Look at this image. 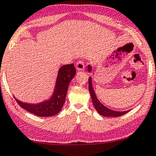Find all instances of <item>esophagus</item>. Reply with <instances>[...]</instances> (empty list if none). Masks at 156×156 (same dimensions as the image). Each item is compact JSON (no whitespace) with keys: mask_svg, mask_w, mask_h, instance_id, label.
I'll list each match as a JSON object with an SVG mask.
<instances>
[{"mask_svg":"<svg viewBox=\"0 0 156 156\" xmlns=\"http://www.w3.org/2000/svg\"><path fill=\"white\" fill-rule=\"evenodd\" d=\"M76 68L78 71L83 70V69H84V64L83 61H82V60L78 61L76 63Z\"/></svg>","mask_w":156,"mask_h":156,"instance_id":"obj_1","label":"esophagus"}]
</instances>
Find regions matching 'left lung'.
Returning <instances> with one entry per match:
<instances>
[{"label":"left lung","mask_w":156,"mask_h":156,"mask_svg":"<svg viewBox=\"0 0 156 156\" xmlns=\"http://www.w3.org/2000/svg\"><path fill=\"white\" fill-rule=\"evenodd\" d=\"M88 71L90 72L91 71V66H88ZM89 91L90 93V95H91L92 101H93V104L96 109V111L98 112L100 114L102 115V116H113V117H118L121 116L122 115L125 114L129 111H115L110 110L109 108H108L105 106H104L101 102H99L98 100L97 97H96V95L95 93V91H94L93 85H92V79L91 77L89 78Z\"/></svg>","instance_id":"1"}]
</instances>
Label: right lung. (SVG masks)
<instances>
[{"instance_id": "add662e5", "label": "right lung", "mask_w": 156, "mask_h": 156, "mask_svg": "<svg viewBox=\"0 0 156 156\" xmlns=\"http://www.w3.org/2000/svg\"><path fill=\"white\" fill-rule=\"evenodd\" d=\"M76 74L74 63L64 65L58 71L55 84V92L51 100L43 102L39 104H28L24 103L16 99L17 103L22 108L38 116H52L57 114L61 110L70 83Z\"/></svg>"}]
</instances>
